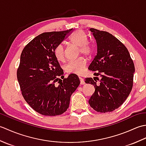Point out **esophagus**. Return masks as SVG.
I'll list each match as a JSON object with an SVG mask.
<instances>
[{
	"mask_svg": "<svg viewBox=\"0 0 146 146\" xmlns=\"http://www.w3.org/2000/svg\"><path fill=\"white\" fill-rule=\"evenodd\" d=\"M79 80L80 82V85H84L85 84V80L82 77H79Z\"/></svg>",
	"mask_w": 146,
	"mask_h": 146,
	"instance_id": "esophagus-1",
	"label": "esophagus"
}]
</instances>
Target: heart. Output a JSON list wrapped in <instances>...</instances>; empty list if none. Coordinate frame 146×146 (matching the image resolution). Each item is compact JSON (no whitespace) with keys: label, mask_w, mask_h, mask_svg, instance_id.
<instances>
[{"label":"heart","mask_w":146,"mask_h":146,"mask_svg":"<svg viewBox=\"0 0 146 146\" xmlns=\"http://www.w3.org/2000/svg\"><path fill=\"white\" fill-rule=\"evenodd\" d=\"M70 43L78 48L79 54H82L86 56H90L93 53V46L88 42V38L83 31H77L73 33L70 39ZM54 54L56 59L60 62L65 60V51L63 46L58 44L55 48ZM86 64L85 59L81 57L76 60L70 61L64 66V71L68 73L80 75L84 72Z\"/></svg>","instance_id":"b5f03b06"}]
</instances>
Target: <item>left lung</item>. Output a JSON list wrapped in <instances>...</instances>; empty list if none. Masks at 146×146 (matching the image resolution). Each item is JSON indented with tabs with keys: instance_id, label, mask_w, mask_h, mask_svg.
I'll list each match as a JSON object with an SVG mask.
<instances>
[{
	"instance_id": "8db88e82",
	"label": "left lung",
	"mask_w": 146,
	"mask_h": 146,
	"mask_svg": "<svg viewBox=\"0 0 146 146\" xmlns=\"http://www.w3.org/2000/svg\"><path fill=\"white\" fill-rule=\"evenodd\" d=\"M97 42V53L90 64V70L100 75V82L86 78L95 92L88 103L94 110L101 113L110 112L119 108L128 97L133 86L135 71L134 62L128 49L119 39L107 31L90 29Z\"/></svg>"
}]
</instances>
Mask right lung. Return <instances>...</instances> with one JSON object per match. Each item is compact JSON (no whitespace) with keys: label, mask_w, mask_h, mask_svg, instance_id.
Segmentation results:
<instances>
[{"label":"right lung","mask_w":146,"mask_h":146,"mask_svg":"<svg viewBox=\"0 0 146 146\" xmlns=\"http://www.w3.org/2000/svg\"><path fill=\"white\" fill-rule=\"evenodd\" d=\"M73 29L44 33L36 36L21 55L17 77L22 95L33 109L46 116L61 115L69 107L71 95L80 85L76 75H63L54 51ZM59 83L57 84V82Z\"/></svg>","instance_id":"add662e5"}]
</instances>
